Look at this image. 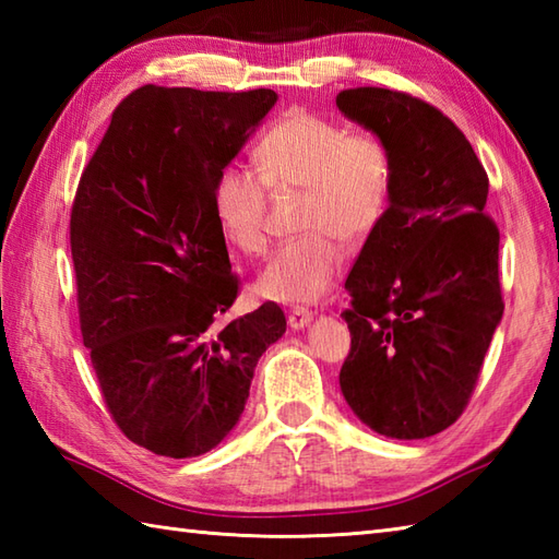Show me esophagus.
<instances>
[{
  "label": "esophagus",
  "mask_w": 559,
  "mask_h": 559,
  "mask_svg": "<svg viewBox=\"0 0 559 559\" xmlns=\"http://www.w3.org/2000/svg\"><path fill=\"white\" fill-rule=\"evenodd\" d=\"M314 319V314L310 310H305V307H293L288 312V326L290 329H305Z\"/></svg>",
  "instance_id": "esophagus-1"
}]
</instances>
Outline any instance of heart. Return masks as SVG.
<instances>
[{"instance_id": "1", "label": "heart", "mask_w": 559, "mask_h": 559, "mask_svg": "<svg viewBox=\"0 0 559 559\" xmlns=\"http://www.w3.org/2000/svg\"><path fill=\"white\" fill-rule=\"evenodd\" d=\"M257 170L230 163L213 180V213L223 240L242 254L266 247L269 189H300L298 228L254 283L273 302H317L343 266L341 242L358 245L382 223L394 189V153L386 141L305 108L269 127L254 148Z\"/></svg>"}]
</instances>
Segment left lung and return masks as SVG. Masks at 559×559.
Returning <instances> with one entry per match:
<instances>
[{"label":"left lung","instance_id":"obj_1","mask_svg":"<svg viewBox=\"0 0 559 559\" xmlns=\"http://www.w3.org/2000/svg\"><path fill=\"white\" fill-rule=\"evenodd\" d=\"M338 110L394 153V189L348 273L341 391L394 439H425L466 411L504 312L488 173L461 129L411 93L341 91Z\"/></svg>","mask_w":559,"mask_h":559}]
</instances>
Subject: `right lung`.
<instances>
[{
	"label": "right lung",
	"mask_w": 559,
	"mask_h": 559,
	"mask_svg": "<svg viewBox=\"0 0 559 559\" xmlns=\"http://www.w3.org/2000/svg\"><path fill=\"white\" fill-rule=\"evenodd\" d=\"M278 100L271 88L141 86L81 173L69 242L83 346L122 435L158 456L221 444L254 367L286 334L276 302L218 324L240 278L213 180Z\"/></svg>",
	"instance_id": "obj_1"
}]
</instances>
